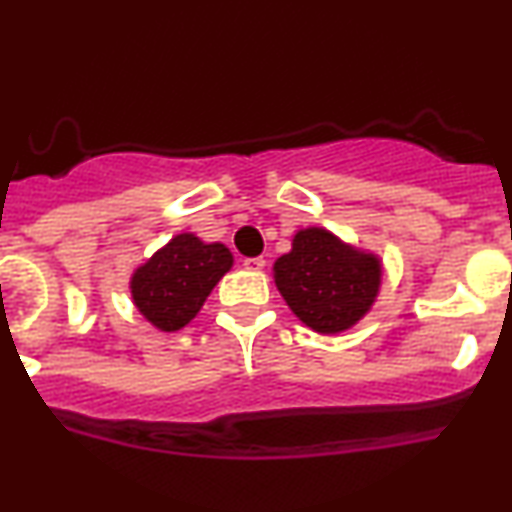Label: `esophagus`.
<instances>
[{"mask_svg": "<svg viewBox=\"0 0 512 512\" xmlns=\"http://www.w3.org/2000/svg\"><path fill=\"white\" fill-rule=\"evenodd\" d=\"M264 257H245L243 260V267L250 269V272H260V269H264Z\"/></svg>", "mask_w": 512, "mask_h": 512, "instance_id": "esophagus-1", "label": "esophagus"}]
</instances>
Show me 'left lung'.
Wrapping results in <instances>:
<instances>
[{"label":"left lung","instance_id":"1","mask_svg":"<svg viewBox=\"0 0 512 512\" xmlns=\"http://www.w3.org/2000/svg\"><path fill=\"white\" fill-rule=\"evenodd\" d=\"M383 267L325 228H303L274 262V284L293 315L320 334L354 327L380 291Z\"/></svg>","mask_w":512,"mask_h":512}]
</instances>
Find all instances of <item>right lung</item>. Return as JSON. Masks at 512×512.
<instances>
[{
    "instance_id": "obj_1",
    "label": "right lung",
    "mask_w": 512,
    "mask_h": 512,
    "mask_svg": "<svg viewBox=\"0 0 512 512\" xmlns=\"http://www.w3.org/2000/svg\"><path fill=\"white\" fill-rule=\"evenodd\" d=\"M233 267L226 245L180 233L134 269L129 291L137 310L161 332H178L199 313L219 279Z\"/></svg>"
}]
</instances>
